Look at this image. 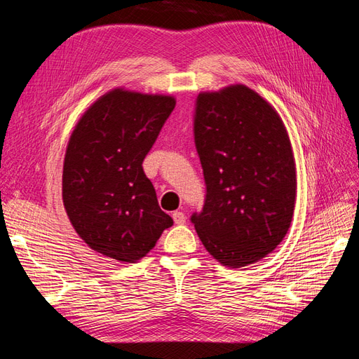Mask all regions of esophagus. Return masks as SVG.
I'll return each mask as SVG.
<instances>
[{"label": "esophagus", "instance_id": "esophagus-1", "mask_svg": "<svg viewBox=\"0 0 359 359\" xmlns=\"http://www.w3.org/2000/svg\"><path fill=\"white\" fill-rule=\"evenodd\" d=\"M172 219L173 222H175V224H184L186 223V215H184V212L181 211H175L172 214Z\"/></svg>", "mask_w": 359, "mask_h": 359}]
</instances>
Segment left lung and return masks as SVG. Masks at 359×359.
<instances>
[{
    "label": "left lung",
    "mask_w": 359,
    "mask_h": 359,
    "mask_svg": "<svg viewBox=\"0 0 359 359\" xmlns=\"http://www.w3.org/2000/svg\"><path fill=\"white\" fill-rule=\"evenodd\" d=\"M193 132L206 186L194 229L224 266L255 264L283 241L295 210L286 127L256 91L231 85L198 95Z\"/></svg>",
    "instance_id": "1"
}]
</instances>
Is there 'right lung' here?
Wrapping results in <instances>:
<instances>
[{
  "instance_id": "add662e5",
  "label": "right lung",
  "mask_w": 359,
  "mask_h": 359,
  "mask_svg": "<svg viewBox=\"0 0 359 359\" xmlns=\"http://www.w3.org/2000/svg\"><path fill=\"white\" fill-rule=\"evenodd\" d=\"M175 103L170 95L115 88L76 124L64 157L62 202L94 252L135 264L173 224L142 161Z\"/></svg>"
}]
</instances>
